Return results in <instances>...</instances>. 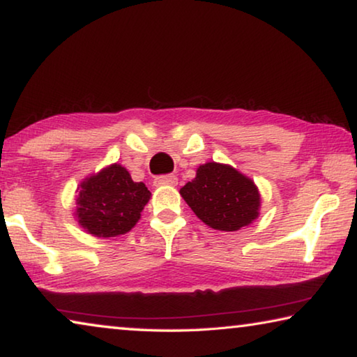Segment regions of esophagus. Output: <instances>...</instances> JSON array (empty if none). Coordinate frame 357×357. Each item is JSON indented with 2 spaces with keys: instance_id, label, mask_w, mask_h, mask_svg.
<instances>
[{
  "instance_id": "obj_1",
  "label": "esophagus",
  "mask_w": 357,
  "mask_h": 357,
  "mask_svg": "<svg viewBox=\"0 0 357 357\" xmlns=\"http://www.w3.org/2000/svg\"><path fill=\"white\" fill-rule=\"evenodd\" d=\"M178 184V178L174 174H162V176H157L154 179V185L155 187H162V185H176Z\"/></svg>"
}]
</instances>
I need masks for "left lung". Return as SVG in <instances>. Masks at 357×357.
<instances>
[{"label": "left lung", "instance_id": "left-lung-1", "mask_svg": "<svg viewBox=\"0 0 357 357\" xmlns=\"http://www.w3.org/2000/svg\"><path fill=\"white\" fill-rule=\"evenodd\" d=\"M179 193L198 219L220 231H238L259 214V193L253 181L217 162L198 167L195 179Z\"/></svg>", "mask_w": 357, "mask_h": 357}]
</instances>
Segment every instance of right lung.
<instances>
[{"label":"right lung","mask_w":357,"mask_h":357,"mask_svg":"<svg viewBox=\"0 0 357 357\" xmlns=\"http://www.w3.org/2000/svg\"><path fill=\"white\" fill-rule=\"evenodd\" d=\"M149 198L146 185L134 183L124 167L113 164L80 184L75 215L93 236L114 238L135 227Z\"/></svg>","instance_id":"obj_1"}]
</instances>
